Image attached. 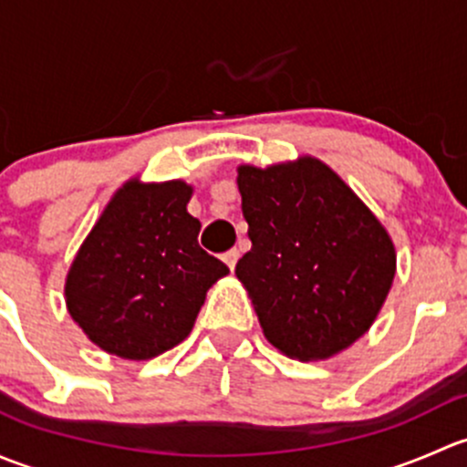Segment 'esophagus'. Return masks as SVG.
<instances>
[{
	"label": "esophagus",
	"instance_id": "esophagus-1",
	"mask_svg": "<svg viewBox=\"0 0 467 467\" xmlns=\"http://www.w3.org/2000/svg\"><path fill=\"white\" fill-rule=\"evenodd\" d=\"M237 260H239V251H237V248H230L228 253H223V262L228 264L230 271H234V264H237Z\"/></svg>",
	"mask_w": 467,
	"mask_h": 467
}]
</instances>
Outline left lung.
Segmentation results:
<instances>
[{"label":"left lung","mask_w":467,"mask_h":467,"mask_svg":"<svg viewBox=\"0 0 467 467\" xmlns=\"http://www.w3.org/2000/svg\"><path fill=\"white\" fill-rule=\"evenodd\" d=\"M253 248L237 262L266 341L298 361L350 348L395 277L390 234L337 171L312 155L237 169Z\"/></svg>","instance_id":"1"}]
</instances>
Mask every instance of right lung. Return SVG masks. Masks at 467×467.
Returning <instances> with one entry per match:
<instances>
[{
	"label": "right lung",
	"mask_w": 467,
	"mask_h": 467,
	"mask_svg": "<svg viewBox=\"0 0 467 467\" xmlns=\"http://www.w3.org/2000/svg\"><path fill=\"white\" fill-rule=\"evenodd\" d=\"M192 192L185 181L130 178L78 248L65 305L108 355L146 361L185 341L207 289L230 273L199 246L201 221L187 212Z\"/></svg>",
	"instance_id": "add662e5"
}]
</instances>
